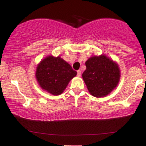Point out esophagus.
<instances>
[{
    "label": "esophagus",
    "instance_id": "1",
    "mask_svg": "<svg viewBox=\"0 0 146 146\" xmlns=\"http://www.w3.org/2000/svg\"><path fill=\"white\" fill-rule=\"evenodd\" d=\"M77 76H78V77H80L81 76V71L80 70L77 71Z\"/></svg>",
    "mask_w": 146,
    "mask_h": 146
}]
</instances>
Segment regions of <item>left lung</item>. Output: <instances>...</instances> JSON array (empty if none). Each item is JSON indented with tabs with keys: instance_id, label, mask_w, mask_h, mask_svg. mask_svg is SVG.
Listing matches in <instances>:
<instances>
[{
	"instance_id": "1",
	"label": "left lung",
	"mask_w": 146,
	"mask_h": 146,
	"mask_svg": "<svg viewBox=\"0 0 146 146\" xmlns=\"http://www.w3.org/2000/svg\"><path fill=\"white\" fill-rule=\"evenodd\" d=\"M85 65L82 78L93 96L105 97L115 89L120 78V70L115 61L101 54L90 57Z\"/></svg>"
}]
</instances>
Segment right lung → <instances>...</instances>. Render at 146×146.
I'll return each mask as SVG.
<instances>
[{"mask_svg": "<svg viewBox=\"0 0 146 146\" xmlns=\"http://www.w3.org/2000/svg\"><path fill=\"white\" fill-rule=\"evenodd\" d=\"M76 75L77 72L60 56H46L36 67V78L40 87L54 96L64 92Z\"/></svg>", "mask_w": 146, "mask_h": 146, "instance_id": "1", "label": "right lung"}]
</instances>
